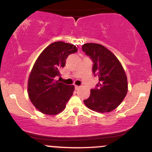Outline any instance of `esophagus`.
Segmentation results:
<instances>
[{"label": "esophagus", "mask_w": 152, "mask_h": 152, "mask_svg": "<svg viewBox=\"0 0 152 152\" xmlns=\"http://www.w3.org/2000/svg\"><path fill=\"white\" fill-rule=\"evenodd\" d=\"M79 88H80V87H79V86H78V85H75V89H76V90H79Z\"/></svg>", "instance_id": "34e87169"}]
</instances>
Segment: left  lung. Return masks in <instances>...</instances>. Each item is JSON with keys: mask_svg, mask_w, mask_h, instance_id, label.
<instances>
[{"mask_svg": "<svg viewBox=\"0 0 152 152\" xmlns=\"http://www.w3.org/2000/svg\"><path fill=\"white\" fill-rule=\"evenodd\" d=\"M82 50L93 60V72L99 81L96 88L90 90V97L84 103L97 113L113 111L123 102L128 91L124 67L118 58L100 44H84Z\"/></svg>", "mask_w": 152, "mask_h": 152, "instance_id": "left-lung-1", "label": "left lung"}]
</instances>
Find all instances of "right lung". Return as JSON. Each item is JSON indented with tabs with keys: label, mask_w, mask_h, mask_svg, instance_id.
<instances>
[{
	"label": "right lung",
	"mask_w": 152,
	"mask_h": 152,
	"mask_svg": "<svg viewBox=\"0 0 152 152\" xmlns=\"http://www.w3.org/2000/svg\"><path fill=\"white\" fill-rule=\"evenodd\" d=\"M77 48L59 41L45 48L37 59L28 81V94L33 105L42 113L55 115L65 110L73 95L74 86L56 81L59 70L65 65L67 56Z\"/></svg>",
	"instance_id": "obj_1"
}]
</instances>
